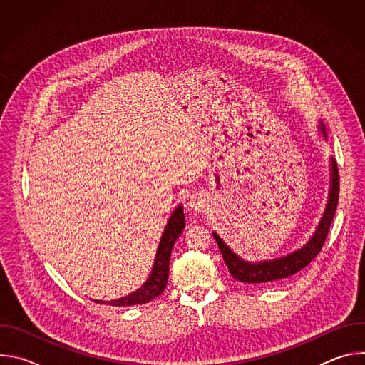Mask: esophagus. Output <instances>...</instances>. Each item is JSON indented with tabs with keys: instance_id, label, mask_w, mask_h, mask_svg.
Listing matches in <instances>:
<instances>
[{
	"instance_id": "1",
	"label": "esophagus",
	"mask_w": 365,
	"mask_h": 365,
	"mask_svg": "<svg viewBox=\"0 0 365 365\" xmlns=\"http://www.w3.org/2000/svg\"><path fill=\"white\" fill-rule=\"evenodd\" d=\"M189 206L192 207V210H195V211H200V210H203L205 207V205L207 203V199H206V196L203 195V193H200V192H193L190 196H189Z\"/></svg>"
}]
</instances>
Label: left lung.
I'll return each mask as SVG.
<instances>
[{"label":"left lung","instance_id":"1","mask_svg":"<svg viewBox=\"0 0 365 365\" xmlns=\"http://www.w3.org/2000/svg\"><path fill=\"white\" fill-rule=\"evenodd\" d=\"M318 130L322 140H328L327 130L322 121H318ZM329 193L324 215L309 241L300 248L273 259H259V262H248V259L241 258L237 252H234L228 244L218 235L217 231L212 232L224 262L231 273V276L242 283L248 284H267L286 277H290L304 269L312 259H314L327 240L331 222L335 215V210L339 197V178H338V166L334 158L329 159Z\"/></svg>","mask_w":365,"mask_h":365}]
</instances>
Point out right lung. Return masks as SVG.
I'll list each match as a JSON object with an SVG mask.
<instances>
[{"label": "right lung", "instance_id": "obj_1", "mask_svg": "<svg viewBox=\"0 0 365 365\" xmlns=\"http://www.w3.org/2000/svg\"><path fill=\"white\" fill-rule=\"evenodd\" d=\"M185 225H186V221L183 214V206L178 205L175 207V211L172 212L170 218L168 220L158 251H155L151 273L148 274V279L143 283V286L135 292L130 293L128 296H124L115 300H95V302L123 307V306L148 303L159 294H162V292L166 289L168 279H169V263H170L172 248L176 240L179 238V235L182 234Z\"/></svg>", "mask_w": 365, "mask_h": 365}]
</instances>
